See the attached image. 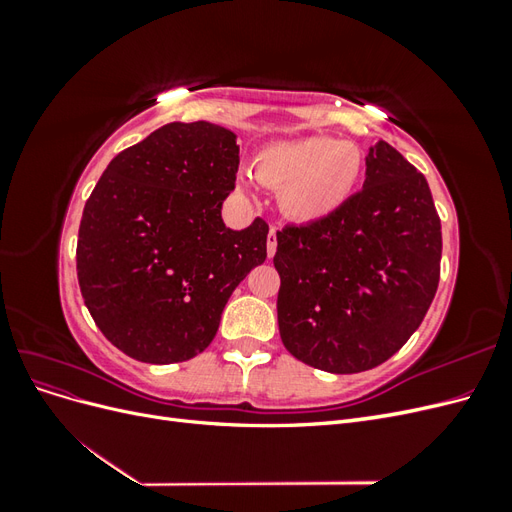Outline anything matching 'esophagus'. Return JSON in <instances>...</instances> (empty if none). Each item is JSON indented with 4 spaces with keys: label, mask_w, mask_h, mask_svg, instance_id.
Masks as SVG:
<instances>
[{
    "label": "esophagus",
    "mask_w": 512,
    "mask_h": 512,
    "mask_svg": "<svg viewBox=\"0 0 512 512\" xmlns=\"http://www.w3.org/2000/svg\"><path fill=\"white\" fill-rule=\"evenodd\" d=\"M275 250H277V235H275V228H271L269 235H267V254H269V258L275 254Z\"/></svg>",
    "instance_id": "34e87169"
}]
</instances>
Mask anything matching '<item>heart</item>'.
Returning <instances> with one entry per match:
<instances>
[{
  "label": "heart",
  "instance_id": "obj_1",
  "mask_svg": "<svg viewBox=\"0 0 512 512\" xmlns=\"http://www.w3.org/2000/svg\"><path fill=\"white\" fill-rule=\"evenodd\" d=\"M363 168L359 147L331 136L273 143L254 158L256 179L280 190L282 213L299 224L320 222L342 209L359 185ZM237 188L252 194V179L241 175Z\"/></svg>",
  "mask_w": 512,
  "mask_h": 512
}]
</instances>
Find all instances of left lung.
Here are the masks:
<instances>
[{
  "instance_id": "1",
  "label": "left lung",
  "mask_w": 512,
  "mask_h": 512,
  "mask_svg": "<svg viewBox=\"0 0 512 512\" xmlns=\"http://www.w3.org/2000/svg\"><path fill=\"white\" fill-rule=\"evenodd\" d=\"M363 190L329 218L277 230V324L286 350L331 374L374 369L423 322L440 282L442 226L427 179L389 143Z\"/></svg>"
}]
</instances>
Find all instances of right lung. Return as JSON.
<instances>
[{"mask_svg":"<svg viewBox=\"0 0 512 512\" xmlns=\"http://www.w3.org/2000/svg\"><path fill=\"white\" fill-rule=\"evenodd\" d=\"M237 136L209 121L166 123L111 160L87 198L76 275L98 329L136 361L194 359L245 275L267 258L269 226L222 220Z\"/></svg>","mask_w":512,"mask_h":512,"instance_id":"1","label":"right lung"}]
</instances>
